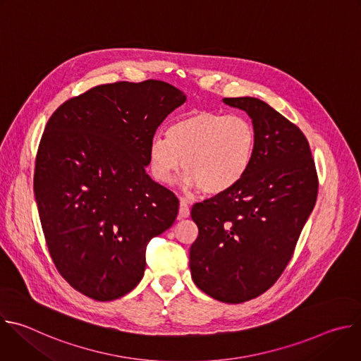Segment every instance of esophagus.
I'll use <instances>...</instances> for the list:
<instances>
[{
    "label": "esophagus",
    "instance_id": "1",
    "mask_svg": "<svg viewBox=\"0 0 361 361\" xmlns=\"http://www.w3.org/2000/svg\"><path fill=\"white\" fill-rule=\"evenodd\" d=\"M190 216V205L185 198L180 200V209H178V217L180 219H187Z\"/></svg>",
    "mask_w": 361,
    "mask_h": 361
}]
</instances>
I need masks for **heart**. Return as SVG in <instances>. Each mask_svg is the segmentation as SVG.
Masks as SVG:
<instances>
[{"label": "heart", "mask_w": 361, "mask_h": 361, "mask_svg": "<svg viewBox=\"0 0 361 361\" xmlns=\"http://www.w3.org/2000/svg\"><path fill=\"white\" fill-rule=\"evenodd\" d=\"M255 142L252 124L241 116L192 111L176 120L167 137L156 134L151 138V174L159 183L170 184L183 164V187L201 188L210 195L223 194L248 173Z\"/></svg>", "instance_id": "obj_1"}]
</instances>
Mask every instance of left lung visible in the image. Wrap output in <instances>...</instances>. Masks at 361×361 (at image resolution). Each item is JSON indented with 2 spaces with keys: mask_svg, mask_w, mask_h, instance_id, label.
Here are the masks:
<instances>
[{
  "mask_svg": "<svg viewBox=\"0 0 361 361\" xmlns=\"http://www.w3.org/2000/svg\"><path fill=\"white\" fill-rule=\"evenodd\" d=\"M223 101L251 118L255 151L235 187L192 205L198 237L190 270L201 291L238 304L267 291L284 271L314 209L319 180L297 126L259 98Z\"/></svg>",
  "mask_w": 361,
  "mask_h": 361,
  "instance_id": "obj_1",
  "label": "left lung"
}]
</instances>
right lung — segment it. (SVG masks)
Wrapping results in <instances>:
<instances>
[{
  "label": "right lung",
  "instance_id": "1",
  "mask_svg": "<svg viewBox=\"0 0 361 361\" xmlns=\"http://www.w3.org/2000/svg\"><path fill=\"white\" fill-rule=\"evenodd\" d=\"M185 94L147 80L98 85L48 120L34 194L60 274L84 295L111 301L142 279L148 241L173 226L178 200L145 173L148 145Z\"/></svg>",
  "mask_w": 361,
  "mask_h": 361
}]
</instances>
